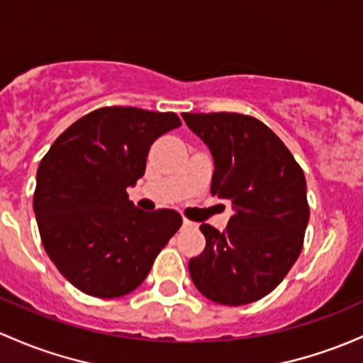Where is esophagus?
I'll use <instances>...</instances> for the list:
<instances>
[{"label": "esophagus", "mask_w": 363, "mask_h": 363, "mask_svg": "<svg viewBox=\"0 0 363 363\" xmlns=\"http://www.w3.org/2000/svg\"><path fill=\"white\" fill-rule=\"evenodd\" d=\"M182 226H184V228H196V224L191 223V220L184 219V220H182Z\"/></svg>", "instance_id": "1"}]
</instances>
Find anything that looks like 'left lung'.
I'll return each mask as SVG.
<instances>
[{
  "label": "left lung",
  "instance_id": "1",
  "mask_svg": "<svg viewBox=\"0 0 363 363\" xmlns=\"http://www.w3.org/2000/svg\"><path fill=\"white\" fill-rule=\"evenodd\" d=\"M211 151V193L230 200L224 231L201 224L207 245L189 259L194 287L224 306L268 296L291 272L310 220L306 179L262 121L238 113H182Z\"/></svg>",
  "mask_w": 363,
  "mask_h": 363
}]
</instances>
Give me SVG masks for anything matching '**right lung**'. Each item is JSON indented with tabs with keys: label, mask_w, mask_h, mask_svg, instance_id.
Returning a JSON list of instances; mask_svg holds the SVG:
<instances>
[{
	"label": "right lung",
	"mask_w": 363,
	"mask_h": 363,
	"mask_svg": "<svg viewBox=\"0 0 363 363\" xmlns=\"http://www.w3.org/2000/svg\"><path fill=\"white\" fill-rule=\"evenodd\" d=\"M181 127L174 113L101 108L72 123L38 167L34 213L48 257L78 291H135L181 228L170 208L144 212L127 189L146 170L151 144Z\"/></svg>",
	"instance_id": "right-lung-1"
}]
</instances>
